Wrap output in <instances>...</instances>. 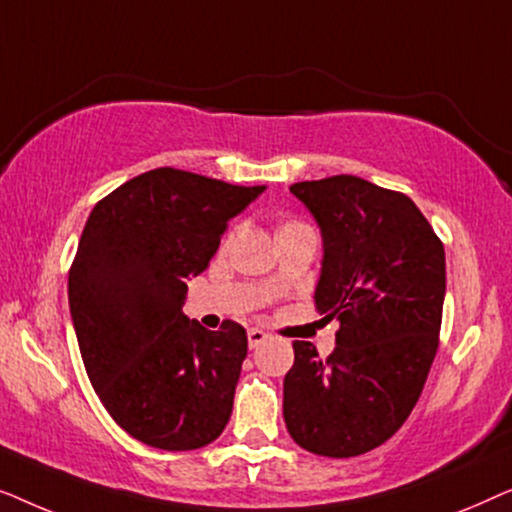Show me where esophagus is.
<instances>
[{"label": "esophagus", "instance_id": "obj_1", "mask_svg": "<svg viewBox=\"0 0 512 512\" xmlns=\"http://www.w3.org/2000/svg\"><path fill=\"white\" fill-rule=\"evenodd\" d=\"M247 338H249V347H251V349H256L258 345H261V342L268 340V333L261 331V328H249Z\"/></svg>", "mask_w": 512, "mask_h": 512}]
</instances>
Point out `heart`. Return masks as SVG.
Here are the masks:
<instances>
[{
  "instance_id": "heart-1",
  "label": "heart",
  "mask_w": 512,
  "mask_h": 512,
  "mask_svg": "<svg viewBox=\"0 0 512 512\" xmlns=\"http://www.w3.org/2000/svg\"><path fill=\"white\" fill-rule=\"evenodd\" d=\"M296 226H303V223H298V221H289V223H282V226H279V230H286V228H296ZM277 230V233H279Z\"/></svg>"
}]
</instances>
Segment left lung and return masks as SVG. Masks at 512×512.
I'll list each match as a JSON object with an SVG mask.
<instances>
[{
  "mask_svg": "<svg viewBox=\"0 0 512 512\" xmlns=\"http://www.w3.org/2000/svg\"><path fill=\"white\" fill-rule=\"evenodd\" d=\"M291 193L321 228L314 303L340 328L328 359L293 342L284 422L307 452L359 457L387 443L422 394L443 321L445 249L408 195L361 177L300 181Z\"/></svg>",
  "mask_w": 512,
  "mask_h": 512,
  "instance_id": "obj_1",
  "label": "left lung"
}]
</instances>
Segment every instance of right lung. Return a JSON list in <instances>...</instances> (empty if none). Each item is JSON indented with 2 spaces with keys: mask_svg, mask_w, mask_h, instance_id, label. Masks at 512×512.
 I'll list each match as a JSON object with an SVG mask.
<instances>
[{
  "mask_svg": "<svg viewBox=\"0 0 512 512\" xmlns=\"http://www.w3.org/2000/svg\"><path fill=\"white\" fill-rule=\"evenodd\" d=\"M265 186L158 167L97 202L69 268L81 359L95 394L132 438L198 450L221 436L247 356V331H207L181 307L228 221Z\"/></svg>",
  "mask_w": 512,
  "mask_h": 512,
  "instance_id": "obj_1",
  "label": "right lung"
}]
</instances>
